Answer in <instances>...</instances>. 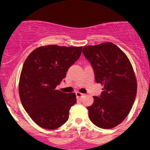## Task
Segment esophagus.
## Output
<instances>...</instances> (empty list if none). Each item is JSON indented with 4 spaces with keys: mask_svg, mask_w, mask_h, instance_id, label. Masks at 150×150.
<instances>
[{
    "mask_svg": "<svg viewBox=\"0 0 150 150\" xmlns=\"http://www.w3.org/2000/svg\"><path fill=\"white\" fill-rule=\"evenodd\" d=\"M76 96H77V97L80 98V99H82V98L85 97V94H82V93H80V92H76Z\"/></svg>",
    "mask_w": 150,
    "mask_h": 150,
    "instance_id": "34e87169",
    "label": "esophagus"
}]
</instances>
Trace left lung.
I'll return each instance as SVG.
<instances>
[{
    "instance_id": "1",
    "label": "left lung",
    "mask_w": 150,
    "mask_h": 150,
    "mask_svg": "<svg viewBox=\"0 0 150 150\" xmlns=\"http://www.w3.org/2000/svg\"><path fill=\"white\" fill-rule=\"evenodd\" d=\"M97 83L103 86L100 97L88 106L89 119L97 127L110 129L119 125L131 110L137 94V80L128 58L111 42L84 46Z\"/></svg>"
}]
</instances>
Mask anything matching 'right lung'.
<instances>
[{"instance_id":"add662e5","label":"right lung","mask_w":150,"mask_h":150,"mask_svg":"<svg viewBox=\"0 0 150 150\" xmlns=\"http://www.w3.org/2000/svg\"><path fill=\"white\" fill-rule=\"evenodd\" d=\"M82 49V46H43L34 49L25 60L19 94L25 110L39 126L53 130L68 120L76 95L62 92L56 87L80 58Z\"/></svg>"}]
</instances>
